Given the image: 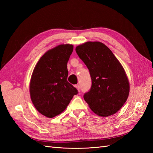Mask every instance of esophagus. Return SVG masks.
<instances>
[{
	"label": "esophagus",
	"instance_id": "1",
	"mask_svg": "<svg viewBox=\"0 0 153 153\" xmlns=\"http://www.w3.org/2000/svg\"><path fill=\"white\" fill-rule=\"evenodd\" d=\"M75 87L78 90V91H80V86L79 85H75Z\"/></svg>",
	"mask_w": 153,
	"mask_h": 153
}]
</instances>
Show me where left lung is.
Segmentation results:
<instances>
[{"label": "left lung", "instance_id": "1", "mask_svg": "<svg viewBox=\"0 0 153 153\" xmlns=\"http://www.w3.org/2000/svg\"><path fill=\"white\" fill-rule=\"evenodd\" d=\"M75 50L89 69L92 81L90 90L84 95L85 101L100 116L115 114L126 101L129 92L121 63L106 45L98 41L87 42Z\"/></svg>", "mask_w": 153, "mask_h": 153}]
</instances>
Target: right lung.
I'll return each mask as SVG.
<instances>
[{
    "instance_id": "1",
    "label": "right lung",
    "mask_w": 153,
    "mask_h": 153,
    "mask_svg": "<svg viewBox=\"0 0 153 153\" xmlns=\"http://www.w3.org/2000/svg\"><path fill=\"white\" fill-rule=\"evenodd\" d=\"M71 45H61L46 52L37 63L30 83L32 103L39 113L52 118L65 110L78 90L67 80Z\"/></svg>"
}]
</instances>
